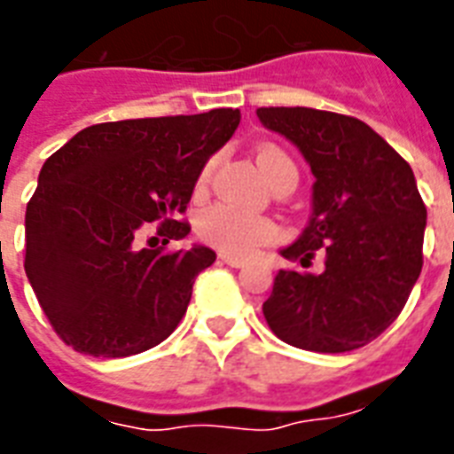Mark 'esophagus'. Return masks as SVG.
<instances>
[{
  "label": "esophagus",
  "instance_id": "1",
  "mask_svg": "<svg viewBox=\"0 0 454 454\" xmlns=\"http://www.w3.org/2000/svg\"><path fill=\"white\" fill-rule=\"evenodd\" d=\"M221 262L228 263V266H233V269H245V259H238V256H231V254H221L219 256Z\"/></svg>",
  "mask_w": 454,
  "mask_h": 454
}]
</instances>
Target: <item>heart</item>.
I'll list each match as a JSON object with an SVG mask.
<instances>
[{"mask_svg":"<svg viewBox=\"0 0 454 454\" xmlns=\"http://www.w3.org/2000/svg\"><path fill=\"white\" fill-rule=\"evenodd\" d=\"M256 160H259V167L266 174V178L273 176V171L280 167V164H292L290 157L285 155L280 148L276 145H266L262 151L256 153ZM214 160L200 169L198 178H195V192H205L207 185H209V176H212ZM198 235L207 245L221 249L223 254L233 256H245L249 252H254L259 245H266L278 235L276 223L266 216H259V214L242 212L238 207L226 205V202H216V205L202 209L198 216Z\"/></svg>","mask_w":454,"mask_h":454,"instance_id":"1","label":"heart"}]
</instances>
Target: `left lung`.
Returning <instances> with one entry per match:
<instances>
[{
  "label": "left lung",
  "instance_id": "left-lung-1",
  "mask_svg": "<svg viewBox=\"0 0 454 454\" xmlns=\"http://www.w3.org/2000/svg\"><path fill=\"white\" fill-rule=\"evenodd\" d=\"M266 129L297 145L310 171L313 214L280 254L320 273L280 270L263 317L278 339L317 353H346L377 339L422 273L427 207L415 174L356 117L316 108H259Z\"/></svg>",
  "mask_w": 454,
  "mask_h": 454
}]
</instances>
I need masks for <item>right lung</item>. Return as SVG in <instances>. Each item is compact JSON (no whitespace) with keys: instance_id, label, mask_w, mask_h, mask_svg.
Wrapping results in <instances>:
<instances>
[{"instance_id":"right-lung-1","label":"right lung","mask_w":454,"mask_h":454,"mask_svg":"<svg viewBox=\"0 0 454 454\" xmlns=\"http://www.w3.org/2000/svg\"><path fill=\"white\" fill-rule=\"evenodd\" d=\"M238 124L233 108L103 122L46 160L25 209V273L74 351L124 358L176 330L195 278L216 254L164 245L191 233L176 216ZM155 220L163 247L141 250L137 238Z\"/></svg>"}]
</instances>
